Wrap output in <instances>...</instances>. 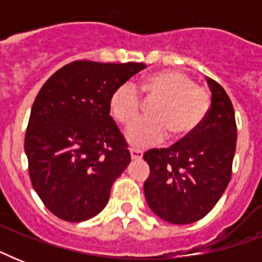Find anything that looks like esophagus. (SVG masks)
I'll list each match as a JSON object with an SVG mask.
<instances>
[{
    "instance_id": "1",
    "label": "esophagus",
    "mask_w": 262,
    "mask_h": 262,
    "mask_svg": "<svg viewBox=\"0 0 262 262\" xmlns=\"http://www.w3.org/2000/svg\"><path fill=\"white\" fill-rule=\"evenodd\" d=\"M130 158L133 160H139L143 158V152L137 151V149H130Z\"/></svg>"
}]
</instances>
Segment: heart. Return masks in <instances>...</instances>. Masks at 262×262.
Returning a JSON list of instances; mask_svg holds the SVG:
<instances>
[{
	"mask_svg": "<svg viewBox=\"0 0 262 262\" xmlns=\"http://www.w3.org/2000/svg\"><path fill=\"white\" fill-rule=\"evenodd\" d=\"M140 92L148 99H158V102L149 110L151 118L127 127L125 139L135 148L160 143L167 132L171 139L186 137L201 125L209 108L207 92L178 71L148 76L140 84ZM108 107L115 121L129 125L139 115V92L132 84H122L111 94Z\"/></svg>",
	"mask_w": 262,
	"mask_h": 262,
	"instance_id": "b5f03b06",
	"label": "heart"
}]
</instances>
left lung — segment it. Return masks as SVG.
<instances>
[{
	"label": "left lung",
	"instance_id": "obj_1",
	"mask_svg": "<svg viewBox=\"0 0 262 262\" xmlns=\"http://www.w3.org/2000/svg\"><path fill=\"white\" fill-rule=\"evenodd\" d=\"M211 108L197 129L171 148L144 154L149 177L144 182L148 207L172 224L203 219L223 195L231 179L236 147L232 103L223 87L205 77Z\"/></svg>",
	"mask_w": 262,
	"mask_h": 262
}]
</instances>
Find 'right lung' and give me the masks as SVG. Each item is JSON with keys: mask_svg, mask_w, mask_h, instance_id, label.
Returning a JSON list of instances; mask_svg holds the SVG:
<instances>
[{"mask_svg": "<svg viewBox=\"0 0 262 262\" xmlns=\"http://www.w3.org/2000/svg\"><path fill=\"white\" fill-rule=\"evenodd\" d=\"M145 63L75 61L40 88L24 151L35 191L51 213L84 222L106 207L130 154L110 117L111 94Z\"/></svg>", "mask_w": 262, "mask_h": 262, "instance_id": "right-lung-1", "label": "right lung"}]
</instances>
